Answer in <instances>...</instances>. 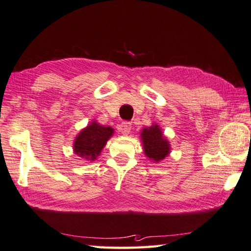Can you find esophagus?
<instances>
[{
	"label": "esophagus",
	"instance_id": "obj_1",
	"mask_svg": "<svg viewBox=\"0 0 251 251\" xmlns=\"http://www.w3.org/2000/svg\"><path fill=\"white\" fill-rule=\"evenodd\" d=\"M131 122H129V121H124L122 122V124L120 125V131H121V133L122 134H129L130 133V131H131Z\"/></svg>",
	"mask_w": 251,
	"mask_h": 251
}]
</instances>
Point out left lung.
I'll list each match as a JSON object with an SVG mask.
<instances>
[{
	"instance_id": "1",
	"label": "left lung",
	"mask_w": 251,
	"mask_h": 251,
	"mask_svg": "<svg viewBox=\"0 0 251 251\" xmlns=\"http://www.w3.org/2000/svg\"><path fill=\"white\" fill-rule=\"evenodd\" d=\"M145 155L154 162H159L169 154L168 141L164 138L157 125L145 127L142 131Z\"/></svg>"
}]
</instances>
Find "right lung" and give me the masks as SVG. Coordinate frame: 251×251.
<instances>
[{
	"label": "right lung",
	"instance_id": "add662e5",
	"mask_svg": "<svg viewBox=\"0 0 251 251\" xmlns=\"http://www.w3.org/2000/svg\"><path fill=\"white\" fill-rule=\"evenodd\" d=\"M112 133L113 130L110 126H102L92 122V125L84 129L75 139L74 152L81 157L94 160L101 152Z\"/></svg>",
	"mask_w": 251,
	"mask_h": 251
}]
</instances>
